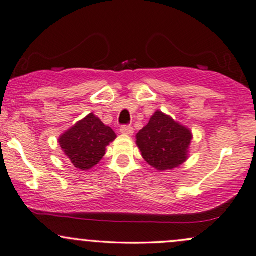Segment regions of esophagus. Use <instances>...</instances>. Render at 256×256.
Wrapping results in <instances>:
<instances>
[{
  "label": "esophagus",
  "mask_w": 256,
  "mask_h": 256,
  "mask_svg": "<svg viewBox=\"0 0 256 256\" xmlns=\"http://www.w3.org/2000/svg\"><path fill=\"white\" fill-rule=\"evenodd\" d=\"M120 132H121L122 134H126V135H133L134 128L132 127V126H122V127L120 128Z\"/></svg>",
  "instance_id": "esophagus-1"
}]
</instances>
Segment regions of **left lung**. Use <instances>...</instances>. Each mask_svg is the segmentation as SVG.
Returning <instances> with one entry per match:
<instances>
[{"mask_svg":"<svg viewBox=\"0 0 256 256\" xmlns=\"http://www.w3.org/2000/svg\"><path fill=\"white\" fill-rule=\"evenodd\" d=\"M191 140L190 129L159 110L136 134L141 156L158 171L173 170L184 164Z\"/></svg>","mask_w":256,"mask_h":256,"instance_id":"left-lung-1","label":"left lung"}]
</instances>
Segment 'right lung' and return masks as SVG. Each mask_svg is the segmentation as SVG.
<instances>
[{
	"mask_svg": "<svg viewBox=\"0 0 256 256\" xmlns=\"http://www.w3.org/2000/svg\"><path fill=\"white\" fill-rule=\"evenodd\" d=\"M115 138V132L91 112L60 135L59 144L74 167L88 171L102 160Z\"/></svg>",
	"mask_w": 256,
	"mask_h": 256,
	"instance_id": "1",
	"label": "right lung"
}]
</instances>
